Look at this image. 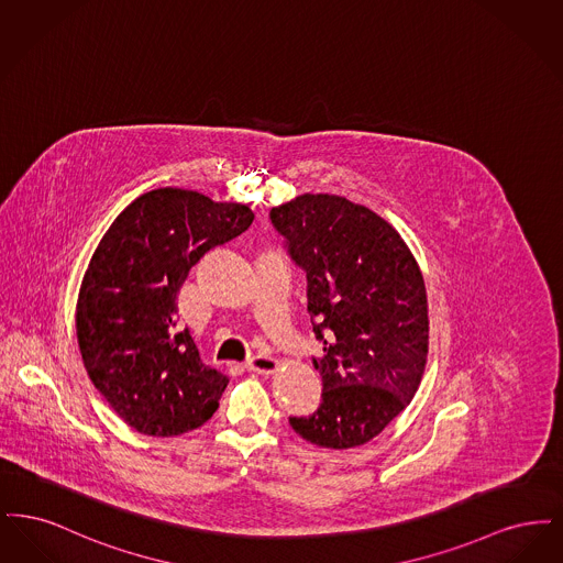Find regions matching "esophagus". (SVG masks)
<instances>
[{"label":"esophagus","instance_id":"obj_1","mask_svg":"<svg viewBox=\"0 0 563 563\" xmlns=\"http://www.w3.org/2000/svg\"><path fill=\"white\" fill-rule=\"evenodd\" d=\"M246 369H251V372H255V374L272 375L278 369V361H276L274 356H269V354L260 352V354H253V356L246 361Z\"/></svg>","mask_w":563,"mask_h":563}]
</instances>
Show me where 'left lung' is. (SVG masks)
<instances>
[{
    "mask_svg": "<svg viewBox=\"0 0 563 563\" xmlns=\"http://www.w3.org/2000/svg\"><path fill=\"white\" fill-rule=\"evenodd\" d=\"M269 221L295 268L306 274L312 358L321 405L289 418L306 441L349 450L372 441L411 402L429 354L422 272L399 232L342 196L306 194Z\"/></svg>",
    "mask_w": 563,
    "mask_h": 563,
    "instance_id": "8db88e82",
    "label": "left lung"
}]
</instances>
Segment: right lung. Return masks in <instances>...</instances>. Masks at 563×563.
<instances>
[{
    "instance_id": "1",
    "label": "right lung",
    "mask_w": 563,
    "mask_h": 563,
    "mask_svg": "<svg viewBox=\"0 0 563 563\" xmlns=\"http://www.w3.org/2000/svg\"><path fill=\"white\" fill-rule=\"evenodd\" d=\"M236 202L154 189L115 217L84 274L76 329L95 388L136 432L175 437L202 427L230 382L202 365L177 294L205 253L253 223Z\"/></svg>"
}]
</instances>
